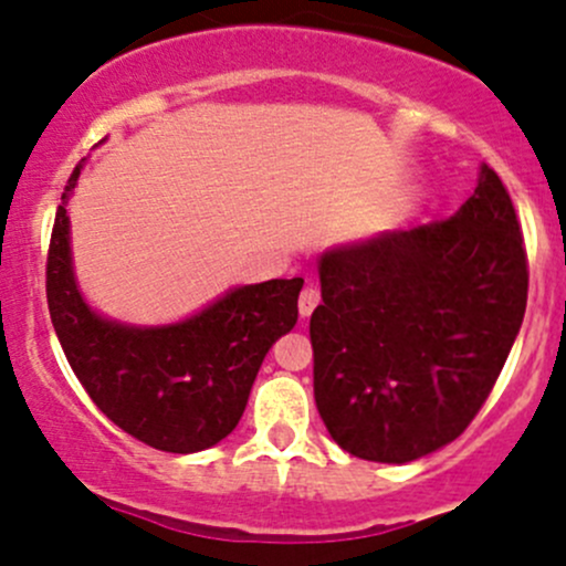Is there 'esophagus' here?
Masks as SVG:
<instances>
[{"instance_id":"1","label":"esophagus","mask_w":566,"mask_h":566,"mask_svg":"<svg viewBox=\"0 0 566 566\" xmlns=\"http://www.w3.org/2000/svg\"><path fill=\"white\" fill-rule=\"evenodd\" d=\"M317 303H319V290L317 287H306V290H303L301 298H298L301 317H308V314H312L314 308H317Z\"/></svg>"}]
</instances>
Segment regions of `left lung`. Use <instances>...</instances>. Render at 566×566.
<instances>
[{
    "label": "left lung",
    "instance_id": "1",
    "mask_svg": "<svg viewBox=\"0 0 566 566\" xmlns=\"http://www.w3.org/2000/svg\"><path fill=\"white\" fill-rule=\"evenodd\" d=\"M314 401L338 448L407 463L467 431L518 336L528 263L488 165L450 219L319 258Z\"/></svg>",
    "mask_w": 566,
    "mask_h": 566
}]
</instances>
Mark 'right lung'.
Here are the masks:
<instances>
[{
  "mask_svg": "<svg viewBox=\"0 0 566 566\" xmlns=\"http://www.w3.org/2000/svg\"><path fill=\"white\" fill-rule=\"evenodd\" d=\"M53 219L45 295L53 331L83 390L122 431L165 453H198L241 420L260 363L298 323L303 279H271L230 290L195 317L133 328L99 317L78 293L70 258V192Z\"/></svg>",
  "mask_w": 566,
  "mask_h": 566,
  "instance_id": "1",
  "label": "right lung"
}]
</instances>
